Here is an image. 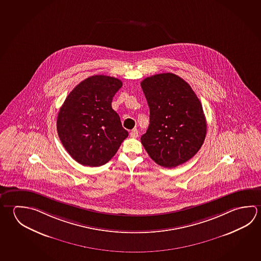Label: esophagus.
Here are the masks:
<instances>
[{
	"label": "esophagus",
	"instance_id": "34e87169",
	"mask_svg": "<svg viewBox=\"0 0 261 261\" xmlns=\"http://www.w3.org/2000/svg\"><path fill=\"white\" fill-rule=\"evenodd\" d=\"M130 137H133V138H137L138 137V130L133 129L132 131L130 132Z\"/></svg>",
	"mask_w": 261,
	"mask_h": 261
}]
</instances>
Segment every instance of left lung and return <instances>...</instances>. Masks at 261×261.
I'll list each match as a JSON object with an SVG mask.
<instances>
[{
    "label": "left lung",
    "mask_w": 261,
    "mask_h": 261,
    "mask_svg": "<svg viewBox=\"0 0 261 261\" xmlns=\"http://www.w3.org/2000/svg\"><path fill=\"white\" fill-rule=\"evenodd\" d=\"M149 106V126L142 145L156 164L175 168L200 150L205 139V116L192 87L173 73L155 74L142 81Z\"/></svg>",
    "instance_id": "1"
}]
</instances>
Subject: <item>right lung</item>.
Masks as SVG:
<instances>
[{
  "instance_id": "right-lung-1",
  "label": "right lung",
  "mask_w": 261,
  "mask_h": 261,
  "mask_svg": "<svg viewBox=\"0 0 261 261\" xmlns=\"http://www.w3.org/2000/svg\"><path fill=\"white\" fill-rule=\"evenodd\" d=\"M122 86L118 79L94 75L79 83L60 107L57 120L60 141L80 164H106L128 137L112 108L113 98Z\"/></svg>"
}]
</instances>
